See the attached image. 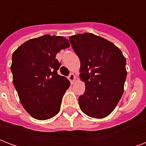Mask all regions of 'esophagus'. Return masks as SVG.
<instances>
[{
    "mask_svg": "<svg viewBox=\"0 0 146 146\" xmlns=\"http://www.w3.org/2000/svg\"><path fill=\"white\" fill-rule=\"evenodd\" d=\"M68 78H69V80H70L71 84H73V82H74L75 80H76V76H75V75H74L73 73H70V75H69V76H68Z\"/></svg>",
    "mask_w": 146,
    "mask_h": 146,
    "instance_id": "obj_1",
    "label": "esophagus"
}]
</instances>
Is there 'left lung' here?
Masks as SVG:
<instances>
[{"instance_id":"obj_1","label":"left lung","mask_w":146,"mask_h":146,"mask_svg":"<svg viewBox=\"0 0 146 146\" xmlns=\"http://www.w3.org/2000/svg\"><path fill=\"white\" fill-rule=\"evenodd\" d=\"M80 61V79L85 92L78 98L80 108L88 116L101 119L116 108L123 93L127 77L126 58L112 42L93 33L70 37Z\"/></svg>"}]
</instances>
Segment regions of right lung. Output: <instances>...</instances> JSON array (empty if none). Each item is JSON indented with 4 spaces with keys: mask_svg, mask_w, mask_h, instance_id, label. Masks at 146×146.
<instances>
[{
    "mask_svg": "<svg viewBox=\"0 0 146 146\" xmlns=\"http://www.w3.org/2000/svg\"><path fill=\"white\" fill-rule=\"evenodd\" d=\"M69 47L64 36L44 35L26 41L12 54L13 84L23 108L35 119H50L60 110L70 83L58 74L61 64L55 57Z\"/></svg>",
    "mask_w": 146,
    "mask_h": 146,
    "instance_id": "obj_1",
    "label": "right lung"
}]
</instances>
